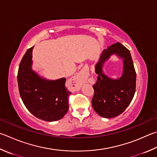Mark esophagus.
Listing matches in <instances>:
<instances>
[{
	"mask_svg": "<svg viewBox=\"0 0 157 157\" xmlns=\"http://www.w3.org/2000/svg\"><path fill=\"white\" fill-rule=\"evenodd\" d=\"M88 71V68L87 67H84V69H82V70L80 71V72L78 74V75L71 79V80H72V82L74 84V88H73L74 90H78L79 89V88H80V86H81L82 80L85 78V76H86V73Z\"/></svg>",
	"mask_w": 157,
	"mask_h": 157,
	"instance_id": "1",
	"label": "esophagus"
}]
</instances>
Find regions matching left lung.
<instances>
[{
	"instance_id": "obj_1",
	"label": "left lung",
	"mask_w": 157,
	"mask_h": 157,
	"mask_svg": "<svg viewBox=\"0 0 157 157\" xmlns=\"http://www.w3.org/2000/svg\"><path fill=\"white\" fill-rule=\"evenodd\" d=\"M113 55L123 61L122 73L117 79L108 77L103 71L104 63ZM95 68L98 77L93 86V109L102 117H115L126 109L135 93L136 72L130 51L119 42L113 44L102 51Z\"/></svg>"
}]
</instances>
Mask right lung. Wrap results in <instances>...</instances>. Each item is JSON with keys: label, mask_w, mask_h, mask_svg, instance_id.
<instances>
[{"label": "right lung", "mask_w": 157, "mask_h": 157, "mask_svg": "<svg viewBox=\"0 0 157 157\" xmlns=\"http://www.w3.org/2000/svg\"><path fill=\"white\" fill-rule=\"evenodd\" d=\"M28 49L20 64L18 84L21 98L27 110L47 121L59 120L69 110L71 92L65 87L66 79L51 80L32 69V51Z\"/></svg>", "instance_id": "1"}]
</instances>
